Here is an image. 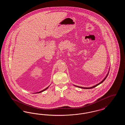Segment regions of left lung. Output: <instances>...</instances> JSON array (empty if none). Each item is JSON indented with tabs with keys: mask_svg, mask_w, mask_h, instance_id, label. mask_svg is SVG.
Listing matches in <instances>:
<instances>
[{
	"mask_svg": "<svg viewBox=\"0 0 125 125\" xmlns=\"http://www.w3.org/2000/svg\"><path fill=\"white\" fill-rule=\"evenodd\" d=\"M109 70H110V68L109 69V71L108 72V73H107V74H106V76L104 78V79L101 81V82H100L99 83H98V84H96L95 85H94V86H92V87H88V88H87V87H80V86H76V85H73L74 86H75V87H78V88H82V89H92V88H95V87H96L97 86H98V85H99V84H100L101 83H102L105 80V79L106 78V77H107V76H108V74H109Z\"/></svg>",
	"mask_w": 125,
	"mask_h": 125,
	"instance_id": "obj_1",
	"label": "left lung"
}]
</instances>
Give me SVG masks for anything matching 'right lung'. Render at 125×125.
Listing matches in <instances>:
<instances>
[{
    "label": "right lung",
    "instance_id": "1",
    "mask_svg": "<svg viewBox=\"0 0 125 125\" xmlns=\"http://www.w3.org/2000/svg\"><path fill=\"white\" fill-rule=\"evenodd\" d=\"M49 86H48V87H47L46 88H45V89H43L42 90V91H39V92H36V93H41V92H43V91H44V90H46V89H47L49 87Z\"/></svg>",
    "mask_w": 125,
    "mask_h": 125
}]
</instances>
